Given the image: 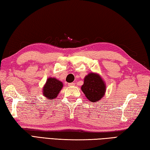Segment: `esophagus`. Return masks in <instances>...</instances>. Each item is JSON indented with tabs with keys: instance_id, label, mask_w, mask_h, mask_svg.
I'll return each mask as SVG.
<instances>
[{
	"instance_id": "esophagus-1",
	"label": "esophagus",
	"mask_w": 150,
	"mask_h": 150,
	"mask_svg": "<svg viewBox=\"0 0 150 150\" xmlns=\"http://www.w3.org/2000/svg\"><path fill=\"white\" fill-rule=\"evenodd\" d=\"M75 84L74 83H68V86H73Z\"/></svg>"
}]
</instances>
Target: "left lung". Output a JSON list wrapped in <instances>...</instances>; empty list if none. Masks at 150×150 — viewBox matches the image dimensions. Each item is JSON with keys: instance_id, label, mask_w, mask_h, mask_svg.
Listing matches in <instances>:
<instances>
[{"instance_id": "left-lung-1", "label": "left lung", "mask_w": 150, "mask_h": 150, "mask_svg": "<svg viewBox=\"0 0 150 150\" xmlns=\"http://www.w3.org/2000/svg\"><path fill=\"white\" fill-rule=\"evenodd\" d=\"M81 90L89 101L96 102L99 101L104 96L106 88L100 76L91 73L85 77Z\"/></svg>"}]
</instances>
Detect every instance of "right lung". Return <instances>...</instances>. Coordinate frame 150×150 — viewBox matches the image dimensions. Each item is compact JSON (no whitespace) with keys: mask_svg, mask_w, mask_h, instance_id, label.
I'll return each instance as SVG.
<instances>
[{"mask_svg":"<svg viewBox=\"0 0 150 150\" xmlns=\"http://www.w3.org/2000/svg\"><path fill=\"white\" fill-rule=\"evenodd\" d=\"M63 84L55 78H49L43 87V96L47 99H54L60 92Z\"/></svg>","mask_w":150,"mask_h":150,"instance_id":"add662e5","label":"right lung"}]
</instances>
